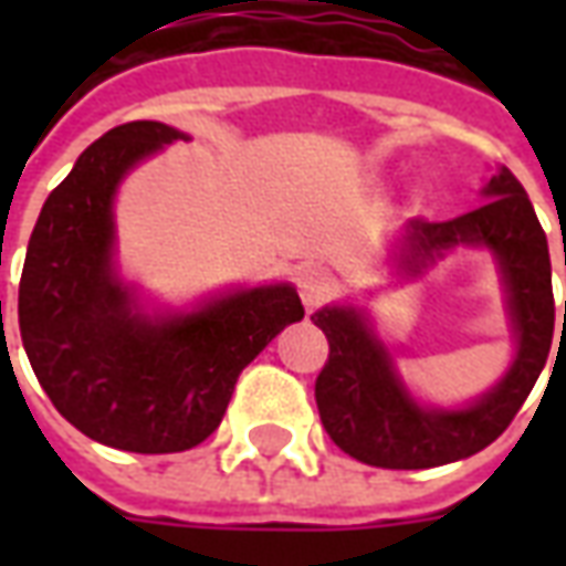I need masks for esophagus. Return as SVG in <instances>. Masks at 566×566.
I'll return each mask as SVG.
<instances>
[{"label": "esophagus", "instance_id": "esophagus-1", "mask_svg": "<svg viewBox=\"0 0 566 566\" xmlns=\"http://www.w3.org/2000/svg\"><path fill=\"white\" fill-rule=\"evenodd\" d=\"M333 291H336V279L327 270H321V266H308L300 275V296H303V306L306 308L324 306L333 296Z\"/></svg>", "mask_w": 566, "mask_h": 566}]
</instances>
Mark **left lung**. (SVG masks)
I'll return each instance as SVG.
<instances>
[{
  "label": "left lung",
  "mask_w": 566,
  "mask_h": 566,
  "mask_svg": "<svg viewBox=\"0 0 566 566\" xmlns=\"http://www.w3.org/2000/svg\"><path fill=\"white\" fill-rule=\"evenodd\" d=\"M485 197V206L451 221H409L403 251L409 272L454 245H488L497 254L518 355L506 379L479 403L454 412L418 406L397 379L385 345L355 308H321L312 315L331 343L327 364L315 379L321 424L355 461L381 470H427L470 458L510 427L546 367L555 333L546 233L522 181L506 166L491 175Z\"/></svg>",
  "instance_id": "8db88e82"
}]
</instances>
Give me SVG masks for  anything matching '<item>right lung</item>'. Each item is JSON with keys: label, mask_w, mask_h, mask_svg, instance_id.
Segmentation results:
<instances>
[{"label": "right lung", "mask_w": 566, "mask_h": 566, "mask_svg": "<svg viewBox=\"0 0 566 566\" xmlns=\"http://www.w3.org/2000/svg\"><path fill=\"white\" fill-rule=\"evenodd\" d=\"M175 139L185 136L166 124L133 120L93 142L44 199L20 275V339L56 412L136 454L209 439L239 373L303 318L291 284L235 291L163 321L133 312L112 272V197L129 166Z\"/></svg>", "instance_id": "1"}]
</instances>
